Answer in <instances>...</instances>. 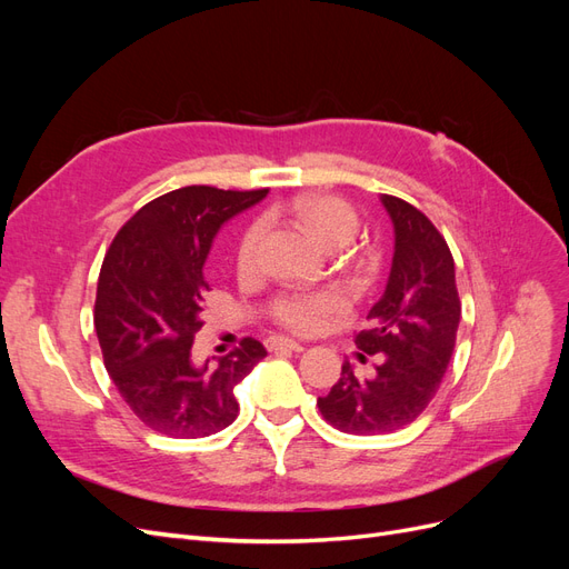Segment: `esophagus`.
I'll return each instance as SVG.
<instances>
[{"instance_id":"34e87169","label":"esophagus","mask_w":569,"mask_h":569,"mask_svg":"<svg viewBox=\"0 0 569 569\" xmlns=\"http://www.w3.org/2000/svg\"><path fill=\"white\" fill-rule=\"evenodd\" d=\"M268 349L270 351H303V347L295 339H287V337H270L268 339Z\"/></svg>"}]
</instances>
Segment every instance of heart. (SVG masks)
<instances>
[{"mask_svg": "<svg viewBox=\"0 0 569 569\" xmlns=\"http://www.w3.org/2000/svg\"><path fill=\"white\" fill-rule=\"evenodd\" d=\"M291 211L297 220L311 232L320 247H341L358 230V216L353 206L339 197L330 194H308L291 201ZM263 237V222L253 220L251 226L239 237L237 244V263L249 268L256 258L258 244ZM343 299L337 291H320V295H297L287 297L274 308V316L291 330H313L325 318L339 311Z\"/></svg>", "mask_w": 569, "mask_h": 569, "instance_id": "obj_1", "label": "heart"}]
</instances>
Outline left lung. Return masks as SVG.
<instances>
[{
    "mask_svg": "<svg viewBox=\"0 0 569 569\" xmlns=\"http://www.w3.org/2000/svg\"><path fill=\"white\" fill-rule=\"evenodd\" d=\"M393 222L387 289L356 335L358 358L375 356V372L360 377L343 360L339 382L320 396L322 418L347 435H387L410 425L435 399L451 363L460 322L456 266L443 234L416 206L382 194Z\"/></svg>",
    "mask_w": 569,
    "mask_h": 569,
    "instance_id": "left-lung-1",
    "label": "left lung"
}]
</instances>
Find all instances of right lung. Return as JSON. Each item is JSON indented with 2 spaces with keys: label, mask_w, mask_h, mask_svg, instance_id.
<instances>
[{
  "label": "right lung",
  "mask_w": 569,
  "mask_h": 569,
  "mask_svg": "<svg viewBox=\"0 0 569 569\" xmlns=\"http://www.w3.org/2000/svg\"><path fill=\"white\" fill-rule=\"evenodd\" d=\"M268 189L192 184L144 203L118 230L101 263L94 327L104 366L130 410L149 429L199 439L234 422V387L266 356L244 337L216 363H192L209 284L203 261L226 220Z\"/></svg>",
  "instance_id": "right-lung-1"
}]
</instances>
